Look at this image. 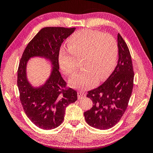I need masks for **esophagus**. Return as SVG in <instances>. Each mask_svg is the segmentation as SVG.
<instances>
[{
	"mask_svg": "<svg viewBox=\"0 0 153 153\" xmlns=\"http://www.w3.org/2000/svg\"><path fill=\"white\" fill-rule=\"evenodd\" d=\"M85 95H86V94H85L84 92H83L82 91L77 92V97H78V100L81 99V98H84L85 97Z\"/></svg>",
	"mask_w": 153,
	"mask_h": 153,
	"instance_id": "obj_1",
	"label": "esophagus"
}]
</instances>
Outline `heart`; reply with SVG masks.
I'll return each instance as SVG.
<instances>
[{
    "mask_svg": "<svg viewBox=\"0 0 153 153\" xmlns=\"http://www.w3.org/2000/svg\"><path fill=\"white\" fill-rule=\"evenodd\" d=\"M69 53L62 50L59 57L62 71L68 76L76 73L82 62L84 70L69 79L73 88L82 90L94 87L113 71L118 56L115 38L98 31L82 30L74 33L67 44Z\"/></svg>",
    "mask_w": 153,
    "mask_h": 153,
    "instance_id": "obj_1",
    "label": "heart"
}]
</instances>
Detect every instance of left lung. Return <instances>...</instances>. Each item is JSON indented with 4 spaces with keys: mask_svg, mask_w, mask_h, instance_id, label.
Listing matches in <instances>:
<instances>
[{
    "mask_svg": "<svg viewBox=\"0 0 153 153\" xmlns=\"http://www.w3.org/2000/svg\"><path fill=\"white\" fill-rule=\"evenodd\" d=\"M119 59L108 78L97 88L88 92L93 106L84 112L86 123L93 128L107 129L116 125L125 113L132 92L134 70L129 48L117 35Z\"/></svg>",
    "mask_w": 153,
    "mask_h": 153,
    "instance_id": "1",
    "label": "left lung"
}]
</instances>
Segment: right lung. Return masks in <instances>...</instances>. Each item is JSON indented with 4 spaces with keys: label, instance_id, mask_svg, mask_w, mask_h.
I'll return each instance as SVG.
<instances>
[{
    "label": "right lung",
    "instance_id": "right-lung-1",
    "mask_svg": "<svg viewBox=\"0 0 153 153\" xmlns=\"http://www.w3.org/2000/svg\"><path fill=\"white\" fill-rule=\"evenodd\" d=\"M76 28L46 27L28 43L17 70V86L21 103L27 117L43 129L57 128L64 120L66 107L77 100L76 90L66 88L59 72V55L61 44ZM33 57H41L52 65L50 76L39 87H33L27 77V63Z\"/></svg>",
    "mask_w": 153,
    "mask_h": 153
}]
</instances>
